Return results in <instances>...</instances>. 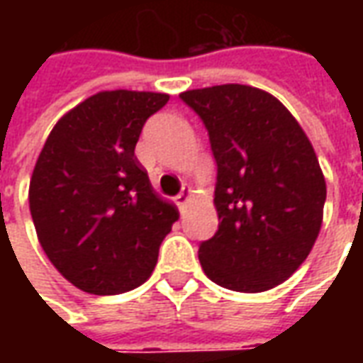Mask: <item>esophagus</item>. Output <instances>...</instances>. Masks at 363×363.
Masks as SVG:
<instances>
[{
    "label": "esophagus",
    "instance_id": "esophagus-1",
    "mask_svg": "<svg viewBox=\"0 0 363 363\" xmlns=\"http://www.w3.org/2000/svg\"><path fill=\"white\" fill-rule=\"evenodd\" d=\"M190 200H192V190L190 189H182V192L177 196V204L181 206V208H184V206L189 204Z\"/></svg>",
    "mask_w": 363,
    "mask_h": 363
}]
</instances>
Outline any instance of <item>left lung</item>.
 Here are the masks:
<instances>
[{
  "mask_svg": "<svg viewBox=\"0 0 363 363\" xmlns=\"http://www.w3.org/2000/svg\"><path fill=\"white\" fill-rule=\"evenodd\" d=\"M204 122L218 163L220 225L198 249L221 288L259 294L288 280L311 252L327 182L309 138L274 95L251 85L181 93Z\"/></svg>",
  "mask_w": 363,
  "mask_h": 363,
  "instance_id": "1",
  "label": "left lung"
}]
</instances>
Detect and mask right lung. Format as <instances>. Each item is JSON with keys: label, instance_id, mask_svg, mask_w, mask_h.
<instances>
[{"label": "right lung", "instance_id": "add662e5", "mask_svg": "<svg viewBox=\"0 0 363 363\" xmlns=\"http://www.w3.org/2000/svg\"><path fill=\"white\" fill-rule=\"evenodd\" d=\"M167 101V93L101 91L56 122L36 159L28 206L40 247L87 294L142 286L179 220L134 155L145 120Z\"/></svg>", "mask_w": 363, "mask_h": 363}]
</instances>
